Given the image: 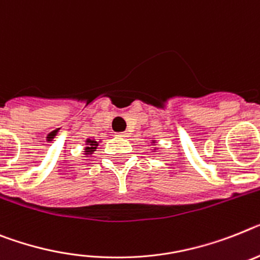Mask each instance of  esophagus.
Masks as SVG:
<instances>
[{"label":"esophagus","instance_id":"1","mask_svg":"<svg viewBox=\"0 0 260 260\" xmlns=\"http://www.w3.org/2000/svg\"><path fill=\"white\" fill-rule=\"evenodd\" d=\"M117 136H120V137H128V134H126V132H120V134L117 135Z\"/></svg>","mask_w":260,"mask_h":260}]
</instances>
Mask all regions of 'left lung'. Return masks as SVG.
Returning a JSON list of instances; mask_svg holds the SVG:
<instances>
[{"label":"left lung","instance_id":"8db88e82","mask_svg":"<svg viewBox=\"0 0 260 260\" xmlns=\"http://www.w3.org/2000/svg\"><path fill=\"white\" fill-rule=\"evenodd\" d=\"M152 143H153V144H154V143H156V140H152ZM154 149H156V148H154Z\"/></svg>","mask_w":260,"mask_h":260}]
</instances>
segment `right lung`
<instances>
[{
    "instance_id": "obj_1",
    "label": "right lung",
    "mask_w": 260,
    "mask_h": 260,
    "mask_svg": "<svg viewBox=\"0 0 260 260\" xmlns=\"http://www.w3.org/2000/svg\"><path fill=\"white\" fill-rule=\"evenodd\" d=\"M86 145L87 147L84 148V154H87V156H91V154L95 152V149H96V147L99 145V143H98L95 139H87Z\"/></svg>"
}]
</instances>
